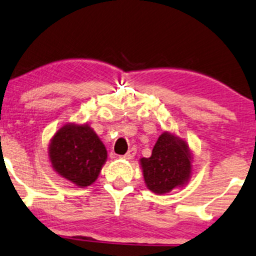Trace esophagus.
Instances as JSON below:
<instances>
[{
	"mask_svg": "<svg viewBox=\"0 0 256 256\" xmlns=\"http://www.w3.org/2000/svg\"><path fill=\"white\" fill-rule=\"evenodd\" d=\"M135 154H136V150H135L134 147H133V148L129 150V151H128L127 153H126L124 156H123V158L127 159V160H132V159H133V158L135 157Z\"/></svg>",
	"mask_w": 256,
	"mask_h": 256,
	"instance_id": "obj_1",
	"label": "esophagus"
}]
</instances>
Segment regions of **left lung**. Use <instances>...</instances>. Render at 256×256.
<instances>
[{"instance_id": "8db88e82", "label": "left lung", "mask_w": 256, "mask_h": 256, "mask_svg": "<svg viewBox=\"0 0 256 256\" xmlns=\"http://www.w3.org/2000/svg\"><path fill=\"white\" fill-rule=\"evenodd\" d=\"M193 151L188 142L174 132L159 135L150 158L139 160L144 181L148 190L157 195L183 188L193 176Z\"/></svg>"}]
</instances>
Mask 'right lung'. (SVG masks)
Listing matches in <instances>:
<instances>
[{"mask_svg": "<svg viewBox=\"0 0 256 256\" xmlns=\"http://www.w3.org/2000/svg\"><path fill=\"white\" fill-rule=\"evenodd\" d=\"M48 157L57 175L85 188L98 178L108 151L88 123H64L50 139Z\"/></svg>", "mask_w": 256, "mask_h": 256, "instance_id": "right-lung-1", "label": "right lung"}]
</instances>
